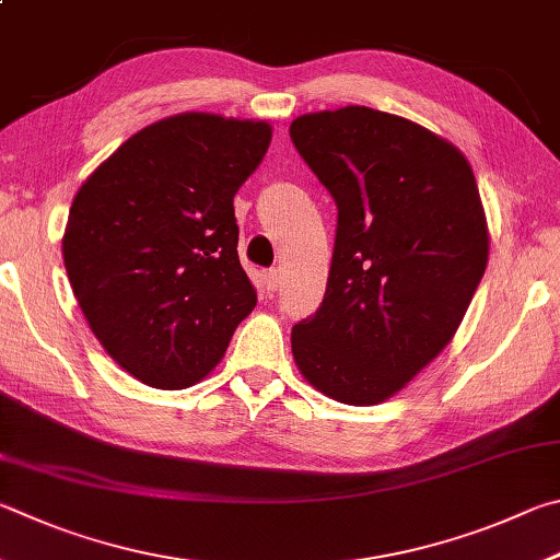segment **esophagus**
I'll return each instance as SVG.
<instances>
[{"mask_svg":"<svg viewBox=\"0 0 560 560\" xmlns=\"http://www.w3.org/2000/svg\"><path fill=\"white\" fill-rule=\"evenodd\" d=\"M264 287H267V291L279 289V269H269L267 273H264Z\"/></svg>","mask_w":560,"mask_h":560,"instance_id":"1","label":"esophagus"}]
</instances>
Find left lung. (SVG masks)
Returning <instances> with one entry per match:
<instances>
[{
	"mask_svg": "<svg viewBox=\"0 0 560 560\" xmlns=\"http://www.w3.org/2000/svg\"><path fill=\"white\" fill-rule=\"evenodd\" d=\"M289 135L338 206L325 299L293 325V360L330 399L380 404L451 342L482 279L475 174L451 141L360 105L303 115Z\"/></svg>",
	"mask_w": 560,
	"mask_h": 560,
	"instance_id": "1",
	"label": "left lung"
}]
</instances>
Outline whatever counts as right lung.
<instances>
[{
    "label": "right lung",
    "mask_w": 560,
    "mask_h": 560,
    "mask_svg": "<svg viewBox=\"0 0 560 560\" xmlns=\"http://www.w3.org/2000/svg\"><path fill=\"white\" fill-rule=\"evenodd\" d=\"M269 141L267 121L186 112L129 137L73 198L70 287L100 345L139 382L196 384L257 306L232 200Z\"/></svg>",
    "instance_id": "obj_1"
}]
</instances>
